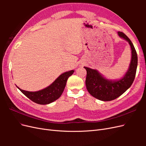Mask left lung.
I'll return each mask as SVG.
<instances>
[{"mask_svg": "<svg viewBox=\"0 0 146 146\" xmlns=\"http://www.w3.org/2000/svg\"><path fill=\"white\" fill-rule=\"evenodd\" d=\"M117 33L119 37L129 43L131 50L130 66L124 76L117 80H108L97 70L84 67L87 72L85 83L88 91L94 98L102 101L114 100L124 93L133 83L136 72L138 56L133 43L123 33Z\"/></svg>", "mask_w": 146, "mask_h": 146, "instance_id": "1", "label": "left lung"}]
</instances>
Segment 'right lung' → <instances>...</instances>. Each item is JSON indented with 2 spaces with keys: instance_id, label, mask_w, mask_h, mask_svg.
Segmentation results:
<instances>
[{
  "instance_id": "right-lung-1",
  "label": "right lung",
  "mask_w": 146,
  "mask_h": 146,
  "mask_svg": "<svg viewBox=\"0 0 146 146\" xmlns=\"http://www.w3.org/2000/svg\"><path fill=\"white\" fill-rule=\"evenodd\" d=\"M74 72V70L64 72L61 74L50 85L38 91H27L17 87L26 97L34 102L40 105L48 104L57 100L61 96L68 78L72 76Z\"/></svg>"
}]
</instances>
